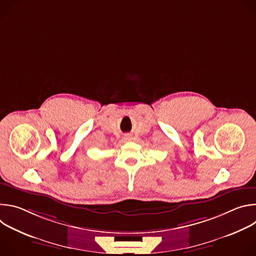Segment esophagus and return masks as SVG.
Segmentation results:
<instances>
[{
  "mask_svg": "<svg viewBox=\"0 0 256 256\" xmlns=\"http://www.w3.org/2000/svg\"><path fill=\"white\" fill-rule=\"evenodd\" d=\"M126 140H130V136H126Z\"/></svg>",
  "mask_w": 256,
  "mask_h": 256,
  "instance_id": "esophagus-1",
  "label": "esophagus"
}]
</instances>
